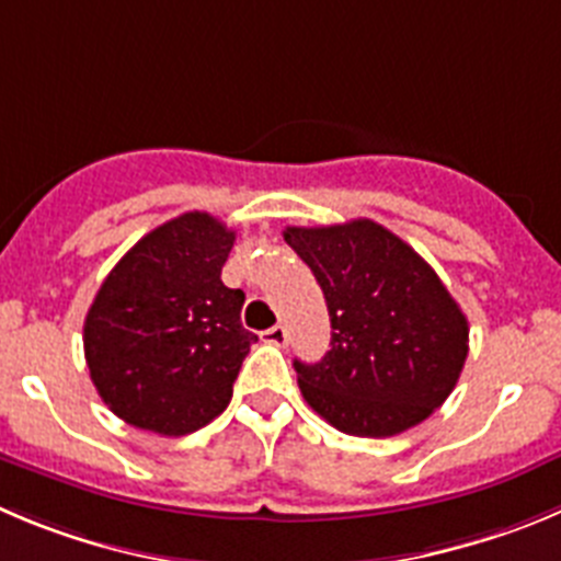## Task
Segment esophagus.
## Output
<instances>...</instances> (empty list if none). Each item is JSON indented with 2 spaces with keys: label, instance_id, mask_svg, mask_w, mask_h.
<instances>
[{
  "label": "esophagus",
  "instance_id": "34e87169",
  "mask_svg": "<svg viewBox=\"0 0 561 561\" xmlns=\"http://www.w3.org/2000/svg\"><path fill=\"white\" fill-rule=\"evenodd\" d=\"M260 337H263V343H271V345H287V329L282 327V323H276V327L265 329Z\"/></svg>",
  "mask_w": 561,
  "mask_h": 561
}]
</instances>
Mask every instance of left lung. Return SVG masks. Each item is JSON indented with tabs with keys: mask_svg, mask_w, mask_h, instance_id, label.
<instances>
[{
	"mask_svg": "<svg viewBox=\"0 0 561 561\" xmlns=\"http://www.w3.org/2000/svg\"><path fill=\"white\" fill-rule=\"evenodd\" d=\"M285 243L316 274L332 321L321 363L293 359L307 404L354 437L426 421L468 359V318L432 265L370 218L287 227Z\"/></svg>",
	"mask_w": 561,
	"mask_h": 561,
	"instance_id": "obj_1",
	"label": "left lung"
}]
</instances>
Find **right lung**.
<instances>
[{
	"label": "right lung",
	"instance_id": "right-lung-1",
	"mask_svg": "<svg viewBox=\"0 0 561 561\" xmlns=\"http://www.w3.org/2000/svg\"><path fill=\"white\" fill-rule=\"evenodd\" d=\"M234 232L209 213L151 229L118 260L85 316L91 381L129 426L182 437L227 410L256 334L243 290L221 282Z\"/></svg>",
	"mask_w": 561,
	"mask_h": 561
}]
</instances>
